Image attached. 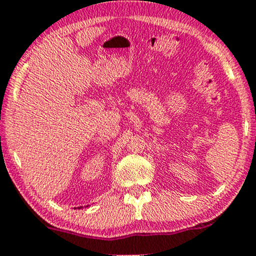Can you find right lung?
Segmentation results:
<instances>
[{
    "label": "right lung",
    "instance_id": "right-lung-1",
    "mask_svg": "<svg viewBox=\"0 0 256 256\" xmlns=\"http://www.w3.org/2000/svg\"><path fill=\"white\" fill-rule=\"evenodd\" d=\"M79 208H82V207H79Z\"/></svg>",
    "mask_w": 256,
    "mask_h": 256
}]
</instances>
